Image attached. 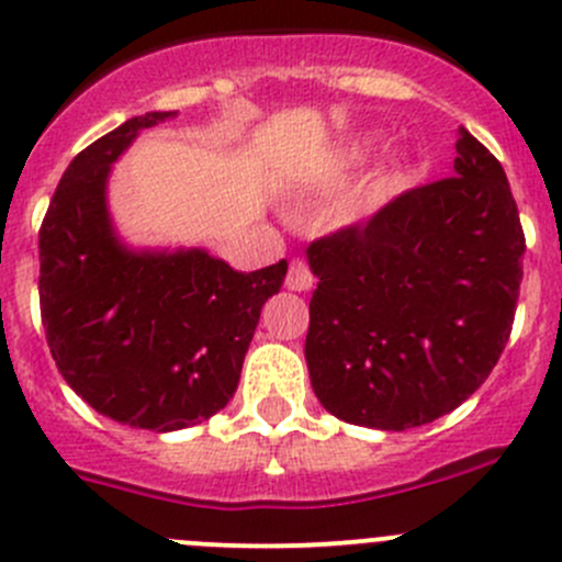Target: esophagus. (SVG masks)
<instances>
[{
	"label": "esophagus",
	"mask_w": 562,
	"mask_h": 562,
	"mask_svg": "<svg viewBox=\"0 0 562 562\" xmlns=\"http://www.w3.org/2000/svg\"><path fill=\"white\" fill-rule=\"evenodd\" d=\"M285 285L291 288V291H310V288L315 285L313 271H310V266L304 263V260H299V258L291 260V269H288Z\"/></svg>",
	"instance_id": "esophagus-1"
}]
</instances>
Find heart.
<instances>
[{"instance_id": "1", "label": "heart", "mask_w": 562, "mask_h": 562, "mask_svg": "<svg viewBox=\"0 0 562 562\" xmlns=\"http://www.w3.org/2000/svg\"><path fill=\"white\" fill-rule=\"evenodd\" d=\"M375 146H378L375 135H359V138L348 140V144L342 146V151H339V162H342V166H359V162H364L367 157L375 151ZM400 184H402V173L391 171L386 179H383L381 195H389V192H394Z\"/></svg>"}]
</instances>
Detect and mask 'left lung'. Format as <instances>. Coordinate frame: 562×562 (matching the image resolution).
Instances as JSON below:
<instances>
[{"mask_svg": "<svg viewBox=\"0 0 562 562\" xmlns=\"http://www.w3.org/2000/svg\"><path fill=\"white\" fill-rule=\"evenodd\" d=\"M525 234L506 171L459 127L454 176L307 247L315 396L372 429L422 427L490 378L514 323Z\"/></svg>", "mask_w": 562, "mask_h": 562, "instance_id": "1", "label": "left lung"}]
</instances>
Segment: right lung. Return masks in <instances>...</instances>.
<instances>
[{
  "label": "right lung",
  "instance_id": "add662e5",
  "mask_svg": "<svg viewBox=\"0 0 562 562\" xmlns=\"http://www.w3.org/2000/svg\"><path fill=\"white\" fill-rule=\"evenodd\" d=\"M133 116L67 166L40 228V315L67 386L103 416L173 432L223 411L263 304L288 263L234 271L201 247L135 249L116 234L108 176L140 130Z\"/></svg>",
  "mask_w": 562,
  "mask_h": 562
}]
</instances>
